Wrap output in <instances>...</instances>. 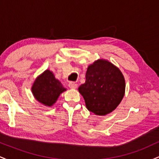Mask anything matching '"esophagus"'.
I'll use <instances>...</instances> for the list:
<instances>
[{"mask_svg":"<svg viewBox=\"0 0 159 159\" xmlns=\"http://www.w3.org/2000/svg\"><path fill=\"white\" fill-rule=\"evenodd\" d=\"M69 87L71 89H76L78 87V84L76 83H75V82H69Z\"/></svg>","mask_w":159,"mask_h":159,"instance_id":"obj_1","label":"esophagus"}]
</instances>
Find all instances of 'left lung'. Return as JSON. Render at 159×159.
I'll return each instance as SVG.
<instances>
[{
	"instance_id": "1",
	"label": "left lung",
	"mask_w": 159,
	"mask_h": 159,
	"mask_svg": "<svg viewBox=\"0 0 159 159\" xmlns=\"http://www.w3.org/2000/svg\"><path fill=\"white\" fill-rule=\"evenodd\" d=\"M125 81L121 71L110 61L98 59L89 65L86 81L78 87L89 111L105 116L120 105L125 95Z\"/></svg>"
}]
</instances>
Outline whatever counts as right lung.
<instances>
[{
    "label": "right lung",
    "mask_w": 159,
    "mask_h": 159,
    "mask_svg": "<svg viewBox=\"0 0 159 159\" xmlns=\"http://www.w3.org/2000/svg\"><path fill=\"white\" fill-rule=\"evenodd\" d=\"M34 98L47 107H52L62 93L66 90L52 71L46 69L36 78L31 87Z\"/></svg>",
    "instance_id": "1"
}]
</instances>
